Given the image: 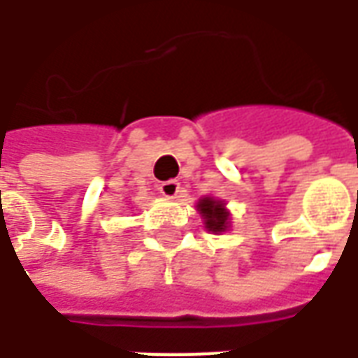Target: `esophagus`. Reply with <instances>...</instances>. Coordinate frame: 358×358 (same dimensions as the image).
Segmentation results:
<instances>
[{"mask_svg": "<svg viewBox=\"0 0 358 358\" xmlns=\"http://www.w3.org/2000/svg\"><path fill=\"white\" fill-rule=\"evenodd\" d=\"M159 193L163 196H167V199H177L179 193H181V185H179V181H175V179L165 181V183L159 185Z\"/></svg>", "mask_w": 358, "mask_h": 358, "instance_id": "obj_1", "label": "esophagus"}]
</instances>
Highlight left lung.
<instances>
[{
  "instance_id": "8db88e82",
  "label": "left lung",
  "mask_w": 358,
  "mask_h": 358,
  "mask_svg": "<svg viewBox=\"0 0 358 358\" xmlns=\"http://www.w3.org/2000/svg\"><path fill=\"white\" fill-rule=\"evenodd\" d=\"M196 213L203 218V224L213 234H222L230 230V210L222 199L215 196H201L196 201Z\"/></svg>"
}]
</instances>
